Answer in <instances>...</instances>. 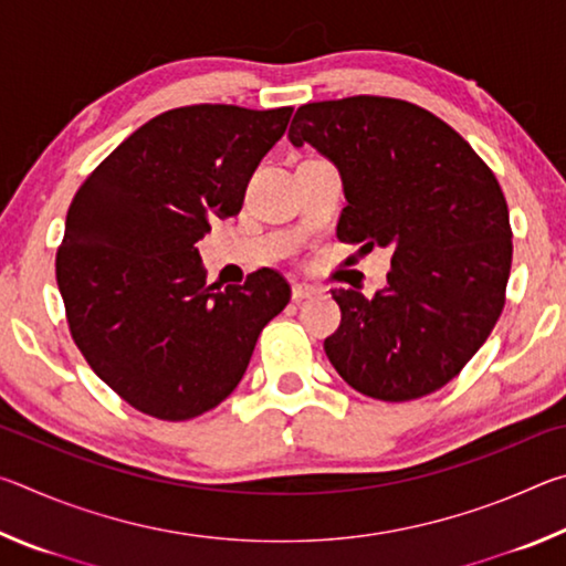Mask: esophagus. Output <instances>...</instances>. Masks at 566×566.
Listing matches in <instances>:
<instances>
[{"label":"esophagus","mask_w":566,"mask_h":566,"mask_svg":"<svg viewBox=\"0 0 566 566\" xmlns=\"http://www.w3.org/2000/svg\"><path fill=\"white\" fill-rule=\"evenodd\" d=\"M317 292H319V290H317V286H314V284L300 282V284H294V286H292V300H294V302L310 300V296H314Z\"/></svg>","instance_id":"1"}]
</instances>
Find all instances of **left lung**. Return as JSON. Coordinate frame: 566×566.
Instances as JSON below:
<instances>
[{
	"mask_svg": "<svg viewBox=\"0 0 566 566\" xmlns=\"http://www.w3.org/2000/svg\"><path fill=\"white\" fill-rule=\"evenodd\" d=\"M290 139L339 169V242L391 249L385 290H332L342 324L324 352L334 369L381 401L442 389L506 302L512 227L494 171L432 112L371 94L304 104Z\"/></svg>",
	"mask_w": 566,
	"mask_h": 566,
	"instance_id": "obj_1",
	"label": "left lung"
}]
</instances>
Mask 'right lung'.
Listing matches in <instances>:
<instances>
[{
    "instance_id": "obj_1",
    "label": "right lung",
    "mask_w": 566,
    "mask_h": 566,
    "mask_svg": "<svg viewBox=\"0 0 566 566\" xmlns=\"http://www.w3.org/2000/svg\"><path fill=\"white\" fill-rule=\"evenodd\" d=\"M292 107L191 104L129 134L82 181L56 249L70 334L104 385L142 415L195 419L232 395L266 322L290 302L262 266L207 286L197 242L237 217Z\"/></svg>"
}]
</instances>
